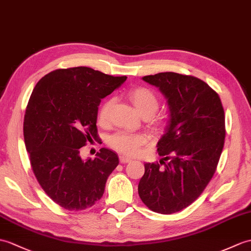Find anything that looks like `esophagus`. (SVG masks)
<instances>
[{
	"instance_id": "1",
	"label": "esophagus",
	"mask_w": 251,
	"mask_h": 251,
	"mask_svg": "<svg viewBox=\"0 0 251 251\" xmlns=\"http://www.w3.org/2000/svg\"><path fill=\"white\" fill-rule=\"evenodd\" d=\"M130 161H131V159L129 158V157L123 156V155L120 156V162H121V164H127V162H130Z\"/></svg>"
}]
</instances>
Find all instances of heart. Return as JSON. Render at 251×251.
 <instances>
[{"instance_id": "1", "label": "heart", "mask_w": 251, "mask_h": 251, "mask_svg": "<svg viewBox=\"0 0 251 251\" xmlns=\"http://www.w3.org/2000/svg\"><path fill=\"white\" fill-rule=\"evenodd\" d=\"M128 98L130 99L133 107L137 111L143 115L150 113L154 115L157 108H158V100L152 91L145 87H136L128 93ZM113 106V100L109 99L102 104L99 110L98 120L100 123L107 122L109 118L110 110ZM145 142V138L138 133H128V132H118L113 135L109 140V144L120 153L126 155H136L139 152V149Z\"/></svg>"}]
</instances>
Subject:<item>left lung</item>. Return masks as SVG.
<instances>
[{
  "mask_svg": "<svg viewBox=\"0 0 251 251\" xmlns=\"http://www.w3.org/2000/svg\"><path fill=\"white\" fill-rule=\"evenodd\" d=\"M167 100L169 119L157 143L160 164H144L138 185L142 202L160 214L187 207L213 177L225 143V112L204 81L176 73L145 75Z\"/></svg>",
  "mask_w": 251,
  "mask_h": 251,
  "instance_id": "8db88e82",
  "label": "left lung"
}]
</instances>
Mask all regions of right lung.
<instances>
[{
    "label": "right lung",
    "mask_w": 251,
    "mask_h": 251,
    "mask_svg": "<svg viewBox=\"0 0 251 251\" xmlns=\"http://www.w3.org/2000/svg\"><path fill=\"white\" fill-rule=\"evenodd\" d=\"M127 77H113L90 67L56 69L40 79L28 100L23 123L25 148L42 188L68 211L91 207L103 195L118 154L102 148L94 159L80 149L97 137L101 99Z\"/></svg>",
    "instance_id": "right-lung-1"
}]
</instances>
